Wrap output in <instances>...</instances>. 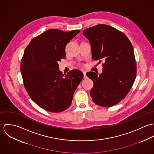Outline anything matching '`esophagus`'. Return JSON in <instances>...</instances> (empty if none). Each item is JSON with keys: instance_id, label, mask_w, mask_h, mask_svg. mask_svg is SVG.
<instances>
[{"instance_id": "34e87169", "label": "esophagus", "mask_w": 154, "mask_h": 154, "mask_svg": "<svg viewBox=\"0 0 154 154\" xmlns=\"http://www.w3.org/2000/svg\"><path fill=\"white\" fill-rule=\"evenodd\" d=\"M86 73H87V71H85V70H84V71H83V73H84V78H87Z\"/></svg>"}]
</instances>
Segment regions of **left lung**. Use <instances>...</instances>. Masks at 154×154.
I'll use <instances>...</instances> for the list:
<instances>
[{
	"label": "left lung",
	"instance_id": "1",
	"mask_svg": "<svg viewBox=\"0 0 154 154\" xmlns=\"http://www.w3.org/2000/svg\"><path fill=\"white\" fill-rule=\"evenodd\" d=\"M83 35L90 42L92 59L105 61L102 73L86 74L94 82L92 100L100 106L110 107L125 98L134 82L136 65L133 46L125 34L105 24L83 30Z\"/></svg>",
	"mask_w": 154,
	"mask_h": 154
}]
</instances>
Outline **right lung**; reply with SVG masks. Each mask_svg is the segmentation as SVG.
I'll list each match as a JSON object with an SVG mask.
<instances>
[{
	"label": "right lung",
	"instance_id": "obj_1",
	"mask_svg": "<svg viewBox=\"0 0 154 154\" xmlns=\"http://www.w3.org/2000/svg\"><path fill=\"white\" fill-rule=\"evenodd\" d=\"M79 32L50 29L32 38L25 50L21 62L23 85L44 110L59 112L68 109L83 79L82 72L75 69L64 76L58 65L66 57V45Z\"/></svg>",
	"mask_w": 154,
	"mask_h": 154
}]
</instances>
